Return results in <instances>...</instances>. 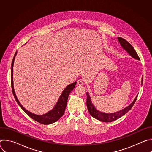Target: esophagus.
I'll use <instances>...</instances> for the list:
<instances>
[{
    "label": "esophagus",
    "mask_w": 152,
    "mask_h": 152,
    "mask_svg": "<svg viewBox=\"0 0 152 152\" xmlns=\"http://www.w3.org/2000/svg\"><path fill=\"white\" fill-rule=\"evenodd\" d=\"M77 84L79 86H82L83 85V81L82 79H79L77 81Z\"/></svg>",
    "instance_id": "obj_1"
}]
</instances>
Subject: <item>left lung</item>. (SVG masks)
Masks as SVG:
<instances>
[{
	"label": "left lung",
	"mask_w": 152,
	"mask_h": 152,
	"mask_svg": "<svg viewBox=\"0 0 152 152\" xmlns=\"http://www.w3.org/2000/svg\"><path fill=\"white\" fill-rule=\"evenodd\" d=\"M118 40L120 42L121 46L123 47L124 49H125L130 55H131L133 58L140 60V58L137 53L136 51L135 50L134 48L132 47V46L130 44L129 42H127L126 39L121 38V37H118ZM143 77L142 78V83L143 81ZM138 96L135 97L133 102L129 104L127 107H125L124 109L117 112V113H111V114H106V113H103L102 112H100L97 111L95 107L93 106V103H91V100L90 99V97L89 96V94L88 93H86V106H87L88 107V110L90 113V114L94 118L103 122H111L113 121L116 120L117 119L120 118L123 115H124L125 114H126L131 109L132 107L134 105L137 99Z\"/></svg>",
	"instance_id": "left-lung-1"
}]
</instances>
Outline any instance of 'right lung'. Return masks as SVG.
<instances>
[{
    "mask_svg": "<svg viewBox=\"0 0 152 152\" xmlns=\"http://www.w3.org/2000/svg\"><path fill=\"white\" fill-rule=\"evenodd\" d=\"M16 53H17V52H15L14 56L13 58V59H12V61L11 63V87H12V93H13V95L14 96V98H15L16 102H17L18 105L21 107V109H22L31 118H32L35 121L38 122L41 124H49L55 123V121H58L64 115L65 110H66V107L67 106V102L69 94L74 89L75 86L76 84V82H75L73 83L70 84L64 90L60 97L59 98L58 102L56 103V105L55 106L53 110H52V111L46 113V114L41 115H38L32 114V113L29 112L26 109H25L24 107L20 104L19 101L18 100V99L15 96V92H14V86H13V77H12V76H13V64H14V59H15Z\"/></svg>",
    "mask_w": 152,
    "mask_h": 152,
    "instance_id": "obj_1",
    "label": "right lung"
}]
</instances>
